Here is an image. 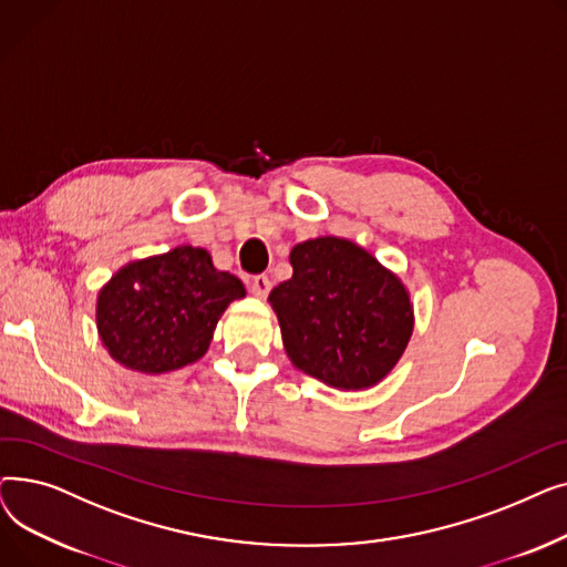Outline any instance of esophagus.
Wrapping results in <instances>:
<instances>
[{
	"label": "esophagus",
	"instance_id": "obj_1",
	"mask_svg": "<svg viewBox=\"0 0 567 567\" xmlns=\"http://www.w3.org/2000/svg\"><path fill=\"white\" fill-rule=\"evenodd\" d=\"M250 291L257 299H266L268 291H271V280H268V276H255L250 280Z\"/></svg>",
	"mask_w": 567,
	"mask_h": 567
}]
</instances>
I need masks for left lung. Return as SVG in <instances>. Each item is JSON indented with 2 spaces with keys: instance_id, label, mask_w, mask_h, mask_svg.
Masks as SVG:
<instances>
[{
  "instance_id": "8db88e82",
  "label": "left lung",
  "mask_w": 567,
  "mask_h": 567,
  "mask_svg": "<svg viewBox=\"0 0 567 567\" xmlns=\"http://www.w3.org/2000/svg\"><path fill=\"white\" fill-rule=\"evenodd\" d=\"M289 261L291 278L268 293L289 361L340 391L377 385L413 333L402 280L338 236L293 246Z\"/></svg>"
}]
</instances>
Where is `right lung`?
<instances>
[{
    "instance_id": "obj_1",
    "label": "right lung",
    "mask_w": 567,
    "mask_h": 567,
    "mask_svg": "<svg viewBox=\"0 0 567 567\" xmlns=\"http://www.w3.org/2000/svg\"><path fill=\"white\" fill-rule=\"evenodd\" d=\"M246 287L204 248L178 246L126 264L99 291L96 326L116 363L165 374L199 361L216 323Z\"/></svg>"
}]
</instances>
